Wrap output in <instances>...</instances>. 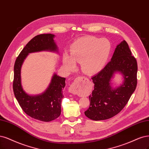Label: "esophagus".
Here are the masks:
<instances>
[{
  "instance_id": "esophagus-1",
  "label": "esophagus",
  "mask_w": 149,
  "mask_h": 149,
  "mask_svg": "<svg viewBox=\"0 0 149 149\" xmlns=\"http://www.w3.org/2000/svg\"><path fill=\"white\" fill-rule=\"evenodd\" d=\"M88 79H87V78H86L85 77H83V76L78 77V78L75 79L74 83L70 87L69 92L72 94H75L76 92V89L79 86V81L80 83L81 82H81H85Z\"/></svg>"
}]
</instances>
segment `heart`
Masks as SVG:
<instances>
[{"mask_svg": "<svg viewBox=\"0 0 149 149\" xmlns=\"http://www.w3.org/2000/svg\"><path fill=\"white\" fill-rule=\"evenodd\" d=\"M111 45L105 38L88 37L79 39L71 46L70 56L65 54L63 62L68 70H73L75 61L81 62V68L89 74H93L102 69L109 57Z\"/></svg>", "mask_w": 149, "mask_h": 149, "instance_id": "b5f03b06", "label": "heart"}]
</instances>
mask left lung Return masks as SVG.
Wrapping results in <instances>:
<instances>
[{
    "instance_id": "1",
    "label": "left lung",
    "mask_w": 149,
    "mask_h": 149,
    "mask_svg": "<svg viewBox=\"0 0 149 149\" xmlns=\"http://www.w3.org/2000/svg\"><path fill=\"white\" fill-rule=\"evenodd\" d=\"M124 76L123 84L116 88L111 86L114 73ZM137 63L127 43L123 40L116 46L111 60L99 73L92 77L94 89L89 95L90 105L85 115L94 121L105 120L117 115L127 104L137 86Z\"/></svg>"
}]
</instances>
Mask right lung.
<instances>
[{
    "mask_svg": "<svg viewBox=\"0 0 149 149\" xmlns=\"http://www.w3.org/2000/svg\"><path fill=\"white\" fill-rule=\"evenodd\" d=\"M52 34H39L26 45L15 61L13 89L15 97L22 110L30 117L39 121L49 122L55 120L61 113L62 90L65 86V78L53 75L48 88L42 94L29 95L26 93L21 84V68L24 60L29 53L40 51L58 52Z\"/></svg>",
    "mask_w": 149,
    "mask_h": 149,
    "instance_id": "add662e5",
    "label": "right lung"
}]
</instances>
